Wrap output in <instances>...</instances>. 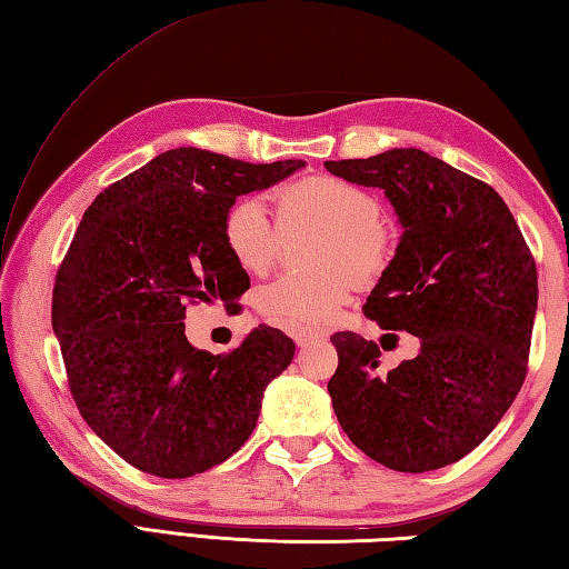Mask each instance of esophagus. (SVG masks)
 <instances>
[{"mask_svg": "<svg viewBox=\"0 0 569 569\" xmlns=\"http://www.w3.org/2000/svg\"><path fill=\"white\" fill-rule=\"evenodd\" d=\"M319 337H321L319 329H297V331H292V339H295L297 347H307L309 341H315Z\"/></svg>", "mask_w": 569, "mask_h": 569, "instance_id": "1", "label": "esophagus"}]
</instances>
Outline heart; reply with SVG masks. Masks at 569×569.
<instances>
[{
  "label": "heart",
  "instance_id": "b5f03b06",
  "mask_svg": "<svg viewBox=\"0 0 569 569\" xmlns=\"http://www.w3.org/2000/svg\"><path fill=\"white\" fill-rule=\"evenodd\" d=\"M274 206L277 222L260 200H234L220 224L224 250L242 272L260 277L274 267L284 234L321 228L315 262L325 270L282 274L262 287L260 309L287 329L329 325L359 292V277L383 272L393 232L371 192L335 176L299 178L277 192Z\"/></svg>",
  "mask_w": 569,
  "mask_h": 569
}]
</instances>
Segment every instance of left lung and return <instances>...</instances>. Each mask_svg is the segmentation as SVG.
<instances>
[{"mask_svg": "<svg viewBox=\"0 0 569 569\" xmlns=\"http://www.w3.org/2000/svg\"><path fill=\"white\" fill-rule=\"evenodd\" d=\"M325 168L381 188L399 212L403 238L363 315L421 341L418 357L379 373L373 341L331 335V406L377 463L401 473L451 466L486 441L528 377L535 257L496 190L418 148Z\"/></svg>", "mask_w": 569, "mask_h": 569, "instance_id": "1", "label": "left lung"}]
</instances>
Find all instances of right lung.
Returning <instances> with one entry per match:
<instances>
[{"label": "right lung", "instance_id": "1", "mask_svg": "<svg viewBox=\"0 0 569 569\" xmlns=\"http://www.w3.org/2000/svg\"><path fill=\"white\" fill-rule=\"evenodd\" d=\"M302 166L176 148L83 212L53 282L51 325L83 421L143 473L190 478L240 451L264 386L292 361L295 341L274 327L210 353L190 345L183 319L200 302L238 312L250 277L222 244L224 210Z\"/></svg>", "mask_w": 569, "mask_h": 569}]
</instances>
